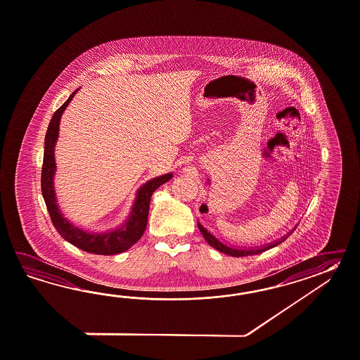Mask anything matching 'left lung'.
<instances>
[{"instance_id":"left-lung-1","label":"left lung","mask_w":360,"mask_h":360,"mask_svg":"<svg viewBox=\"0 0 360 360\" xmlns=\"http://www.w3.org/2000/svg\"><path fill=\"white\" fill-rule=\"evenodd\" d=\"M197 226H198V229L201 231V233H202L205 240L209 243V245H212V248L219 250L221 253H226V255H229V256H232V257L252 256V255L262 253V252H265L267 249L274 248V247H277L278 244H281L282 241H285V240L294 232V230H295V229H294V230L290 231L288 233H286L285 236H282L281 239L276 240V241H273V243H269L266 245H261V247H256V248H236V247L224 244V243L218 239L217 236H214L210 231L206 230L200 221H197Z\"/></svg>"}]
</instances>
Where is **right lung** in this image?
<instances>
[{
  "label": "right lung",
  "mask_w": 360,
  "mask_h": 360,
  "mask_svg": "<svg viewBox=\"0 0 360 360\" xmlns=\"http://www.w3.org/2000/svg\"><path fill=\"white\" fill-rule=\"evenodd\" d=\"M77 89L68 101L55 112L51 122L48 125L46 139H44V158H43V167H41V193L46 201V209L49 212L51 221L53 223L57 232L64 238L66 241L73 244L74 247L82 249L89 253L111 256L128 250L139 241L148 226V209H150V200L151 195L160 185L165 184L172 179L174 174L169 172L166 175L158 176L148 183L139 186L136 200L130 209L129 215L127 221L121 224L120 227L113 230L104 231H86L79 229L74 223L69 221L61 212L55 191L56 160L55 148L56 142L58 139L60 130V120L69 103L73 101L74 95L78 93Z\"/></svg>",
  "instance_id": "obj_1"
}]
</instances>
